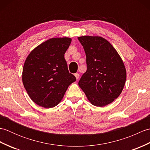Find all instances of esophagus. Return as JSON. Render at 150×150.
<instances>
[{"label":"esophagus","instance_id":"1","mask_svg":"<svg viewBox=\"0 0 150 150\" xmlns=\"http://www.w3.org/2000/svg\"><path fill=\"white\" fill-rule=\"evenodd\" d=\"M75 76L76 79H79V74L78 73H75Z\"/></svg>","mask_w":150,"mask_h":150}]
</instances>
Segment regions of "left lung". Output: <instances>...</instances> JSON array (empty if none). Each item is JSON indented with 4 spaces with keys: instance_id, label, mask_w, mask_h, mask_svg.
<instances>
[{
    "instance_id": "obj_1",
    "label": "left lung",
    "mask_w": 150,
    "mask_h": 150,
    "mask_svg": "<svg viewBox=\"0 0 150 150\" xmlns=\"http://www.w3.org/2000/svg\"><path fill=\"white\" fill-rule=\"evenodd\" d=\"M86 56L87 70L79 86L94 106L103 107L122 92L126 71L122 59L113 46L101 37H78Z\"/></svg>"
}]
</instances>
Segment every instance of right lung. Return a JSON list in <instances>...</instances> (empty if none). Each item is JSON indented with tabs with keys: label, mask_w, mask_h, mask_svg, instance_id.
<instances>
[{
	"label": "right lung",
	"mask_w": 150,
	"mask_h": 150,
	"mask_svg": "<svg viewBox=\"0 0 150 150\" xmlns=\"http://www.w3.org/2000/svg\"><path fill=\"white\" fill-rule=\"evenodd\" d=\"M71 39L52 38L31 52L25 60L22 82L31 99L45 108L56 106L76 81L64 59Z\"/></svg>",
	"instance_id": "obj_1"
}]
</instances>
